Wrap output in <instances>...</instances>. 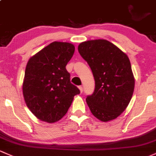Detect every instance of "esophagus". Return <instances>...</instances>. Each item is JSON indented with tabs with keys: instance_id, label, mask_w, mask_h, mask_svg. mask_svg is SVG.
I'll use <instances>...</instances> for the list:
<instances>
[{
	"instance_id": "34e87169",
	"label": "esophagus",
	"mask_w": 156,
	"mask_h": 156,
	"mask_svg": "<svg viewBox=\"0 0 156 156\" xmlns=\"http://www.w3.org/2000/svg\"><path fill=\"white\" fill-rule=\"evenodd\" d=\"M79 89H80V93H83V86H81V85H80V86H79Z\"/></svg>"
}]
</instances>
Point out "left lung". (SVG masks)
<instances>
[{
    "instance_id": "8db88e82",
    "label": "left lung",
    "mask_w": 156,
    "mask_h": 156,
    "mask_svg": "<svg viewBox=\"0 0 156 156\" xmlns=\"http://www.w3.org/2000/svg\"><path fill=\"white\" fill-rule=\"evenodd\" d=\"M78 51L94 77V91L86 98L91 113L103 122L117 118L128 106L135 88L129 58L105 39L80 43Z\"/></svg>"
}]
</instances>
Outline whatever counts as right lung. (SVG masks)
<instances>
[{
    "label": "right lung",
    "mask_w": 156,
    "mask_h": 156,
    "mask_svg": "<svg viewBox=\"0 0 156 156\" xmlns=\"http://www.w3.org/2000/svg\"><path fill=\"white\" fill-rule=\"evenodd\" d=\"M74 51L71 43L53 41L27 64L23 95L29 109L42 121L52 123L62 118L80 93L65 68Z\"/></svg>",
    "instance_id": "1"
}]
</instances>
